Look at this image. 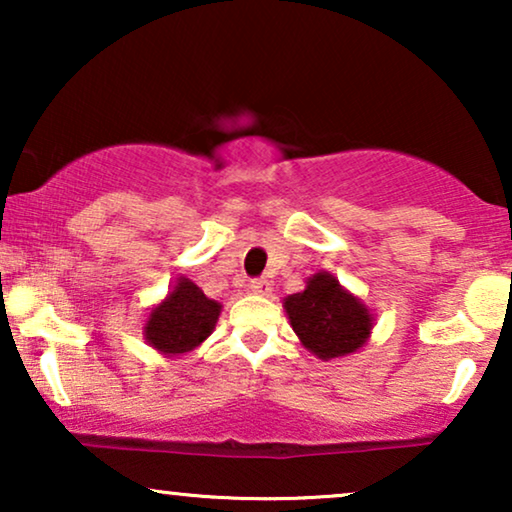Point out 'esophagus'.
I'll use <instances>...</instances> for the list:
<instances>
[{"label":"esophagus","mask_w":512,"mask_h":512,"mask_svg":"<svg viewBox=\"0 0 512 512\" xmlns=\"http://www.w3.org/2000/svg\"><path fill=\"white\" fill-rule=\"evenodd\" d=\"M249 291L256 293V296H270L272 284L268 282V279H254V282L249 284Z\"/></svg>","instance_id":"34e87169"}]
</instances>
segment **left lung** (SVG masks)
<instances>
[{"instance_id":"left-lung-1","label":"left lung","mask_w":512,"mask_h":512,"mask_svg":"<svg viewBox=\"0 0 512 512\" xmlns=\"http://www.w3.org/2000/svg\"><path fill=\"white\" fill-rule=\"evenodd\" d=\"M293 331L319 359L354 354L370 338L373 314L359 298L345 291L331 272L307 279L305 291L284 300Z\"/></svg>"}]
</instances>
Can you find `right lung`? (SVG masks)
<instances>
[{
  "mask_svg": "<svg viewBox=\"0 0 512 512\" xmlns=\"http://www.w3.org/2000/svg\"><path fill=\"white\" fill-rule=\"evenodd\" d=\"M221 305L209 300L191 279L179 277L177 286L156 305L144 324V338L165 356L193 352L212 335Z\"/></svg>",
  "mask_w": 512,
  "mask_h": 512,
  "instance_id": "obj_1",
  "label": "right lung"
}]
</instances>
